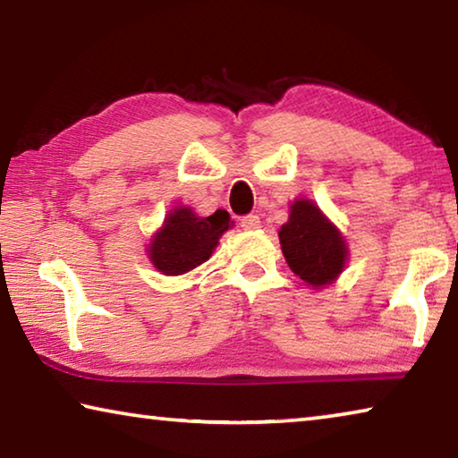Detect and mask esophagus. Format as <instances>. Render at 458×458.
I'll return each instance as SVG.
<instances>
[{"label": "esophagus", "instance_id": "obj_1", "mask_svg": "<svg viewBox=\"0 0 458 458\" xmlns=\"http://www.w3.org/2000/svg\"><path fill=\"white\" fill-rule=\"evenodd\" d=\"M240 226H242L244 230H259L260 228V218L257 214H248V216H244L242 220H240Z\"/></svg>", "mask_w": 458, "mask_h": 458}]
</instances>
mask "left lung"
<instances>
[{
	"mask_svg": "<svg viewBox=\"0 0 458 458\" xmlns=\"http://www.w3.org/2000/svg\"><path fill=\"white\" fill-rule=\"evenodd\" d=\"M278 238L286 265L315 289L335 281L347 262L344 236L311 199L293 201Z\"/></svg>",
	"mask_w": 458,
	"mask_h": 458,
	"instance_id": "1",
	"label": "left lung"
}]
</instances>
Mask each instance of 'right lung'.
Wrapping results in <instances>:
<instances>
[{"mask_svg": "<svg viewBox=\"0 0 458 458\" xmlns=\"http://www.w3.org/2000/svg\"><path fill=\"white\" fill-rule=\"evenodd\" d=\"M232 226L226 210L201 218L191 208H174L149 244L153 267L167 276L190 273L212 257L220 236Z\"/></svg>", "mask_w": 458, "mask_h": 458, "instance_id": "1", "label": "right lung"}]
</instances>
